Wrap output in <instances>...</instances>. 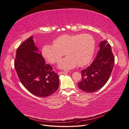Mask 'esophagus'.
<instances>
[{"label":"esophagus","mask_w":129,"mask_h":129,"mask_svg":"<svg viewBox=\"0 0 129 129\" xmlns=\"http://www.w3.org/2000/svg\"><path fill=\"white\" fill-rule=\"evenodd\" d=\"M69 72V71H61V72H58V75H60L61 74H66Z\"/></svg>","instance_id":"1"}]
</instances>
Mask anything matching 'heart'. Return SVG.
<instances>
[{
    "instance_id": "b5f03b06",
    "label": "heart",
    "mask_w": 129,
    "mask_h": 129,
    "mask_svg": "<svg viewBox=\"0 0 129 129\" xmlns=\"http://www.w3.org/2000/svg\"><path fill=\"white\" fill-rule=\"evenodd\" d=\"M95 49V41L89 34L64 35L54 41V44L42 47V54L51 64L57 63L65 54L68 56L61 59L58 67L72 69L78 65H86L91 60Z\"/></svg>"
}]
</instances>
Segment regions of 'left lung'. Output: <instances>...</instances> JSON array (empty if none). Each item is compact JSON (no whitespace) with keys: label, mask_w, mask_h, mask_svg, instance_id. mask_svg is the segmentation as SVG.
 I'll use <instances>...</instances> for the list:
<instances>
[{"label":"left lung","mask_w":129,"mask_h":129,"mask_svg":"<svg viewBox=\"0 0 129 129\" xmlns=\"http://www.w3.org/2000/svg\"><path fill=\"white\" fill-rule=\"evenodd\" d=\"M99 47L91 65L81 71L82 80L78 83V87L83 91L93 92L102 88L112 72L115 59L110 44L106 40L103 41Z\"/></svg>","instance_id":"obj_1"}]
</instances>
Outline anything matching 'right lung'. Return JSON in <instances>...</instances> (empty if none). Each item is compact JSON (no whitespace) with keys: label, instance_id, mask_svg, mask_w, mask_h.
I'll list each match as a JSON object with an SVG mask.
<instances>
[{"label":"right lung","instance_id":"1","mask_svg":"<svg viewBox=\"0 0 129 129\" xmlns=\"http://www.w3.org/2000/svg\"><path fill=\"white\" fill-rule=\"evenodd\" d=\"M38 51L33 37L28 38L17 48L14 66L21 82L28 91L38 97H48L58 89L59 75Z\"/></svg>","mask_w":129,"mask_h":129}]
</instances>
